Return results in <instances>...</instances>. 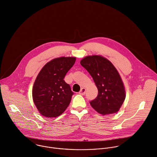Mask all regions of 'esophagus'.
Returning <instances> with one entry per match:
<instances>
[{"mask_svg":"<svg viewBox=\"0 0 157 157\" xmlns=\"http://www.w3.org/2000/svg\"><path fill=\"white\" fill-rule=\"evenodd\" d=\"M85 91H86V89L85 88H82L80 91H79V94L81 95H84L85 94Z\"/></svg>","mask_w":157,"mask_h":157,"instance_id":"obj_1","label":"esophagus"}]
</instances>
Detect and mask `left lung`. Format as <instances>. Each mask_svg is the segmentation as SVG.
I'll use <instances>...</instances> for the list:
<instances>
[{
	"label": "left lung",
	"instance_id": "1",
	"mask_svg": "<svg viewBox=\"0 0 157 157\" xmlns=\"http://www.w3.org/2000/svg\"><path fill=\"white\" fill-rule=\"evenodd\" d=\"M80 64L91 75L98 90L97 97L90 102L91 107L102 115L118 112L126 98V90L114 65L100 55L87 56Z\"/></svg>",
	"mask_w": 157,
	"mask_h": 157
}]
</instances>
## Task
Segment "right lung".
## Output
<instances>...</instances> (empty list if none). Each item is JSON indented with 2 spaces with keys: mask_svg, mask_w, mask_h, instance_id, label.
I'll use <instances>...</instances> for the list:
<instances>
[{
  "mask_svg": "<svg viewBox=\"0 0 157 157\" xmlns=\"http://www.w3.org/2000/svg\"><path fill=\"white\" fill-rule=\"evenodd\" d=\"M75 60V57L53 59L44 66L37 75L32 97L38 111L43 116L57 117L69 105L74 93L64 78Z\"/></svg>",
  "mask_w": 157,
  "mask_h": 157,
  "instance_id": "obj_1",
  "label": "right lung"
}]
</instances>
